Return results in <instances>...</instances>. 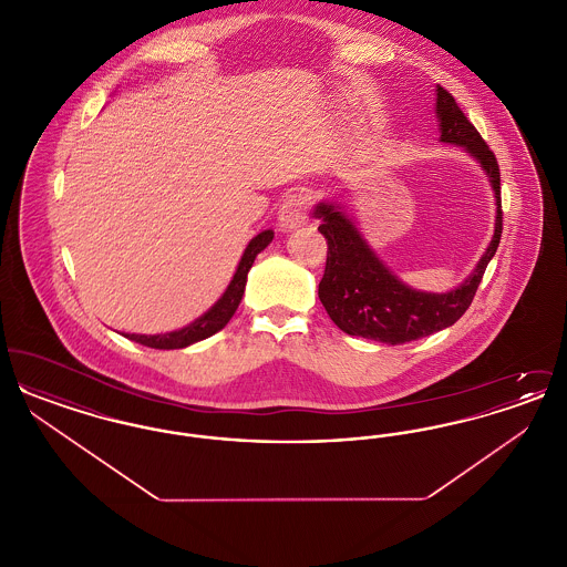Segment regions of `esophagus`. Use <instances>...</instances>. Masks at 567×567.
<instances>
[{"instance_id":"esophagus-1","label":"esophagus","mask_w":567,"mask_h":567,"mask_svg":"<svg viewBox=\"0 0 567 567\" xmlns=\"http://www.w3.org/2000/svg\"><path fill=\"white\" fill-rule=\"evenodd\" d=\"M308 208H310V197L303 190L291 193L282 199L278 208V223L285 231H291L301 227L308 220Z\"/></svg>"}]
</instances>
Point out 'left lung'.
<instances>
[{
	"label": "left lung",
	"mask_w": 567,
	"mask_h": 567,
	"mask_svg": "<svg viewBox=\"0 0 567 567\" xmlns=\"http://www.w3.org/2000/svg\"><path fill=\"white\" fill-rule=\"evenodd\" d=\"M435 116L440 140L463 146L488 176L495 193V234L474 271L449 293L416 291L389 270L365 243L340 204L319 202L312 215L321 218L319 231L327 240V264L319 282V299L329 319L349 336L382 344H405L457 323L470 308L488 261L502 240V187L499 165L485 140L458 109L455 97L435 89Z\"/></svg>",
	"instance_id": "1"
}]
</instances>
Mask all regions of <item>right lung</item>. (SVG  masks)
Here are the masks:
<instances>
[{"label": "right lung", "instance_id": "1", "mask_svg": "<svg viewBox=\"0 0 567 567\" xmlns=\"http://www.w3.org/2000/svg\"><path fill=\"white\" fill-rule=\"evenodd\" d=\"M274 231L266 229L261 234H257L244 250L243 259L238 264V270L234 274L229 287L225 289V293L216 301L215 306L204 312L199 319H195L193 323L169 331V333H157V336H142V333H125V338L134 340L142 347L148 349H159V351H172V349H185L199 340L210 338L216 331H220L225 324L229 323V319L234 317V312L238 310L240 301H243L244 287H246V276L248 270L255 264V257L271 243Z\"/></svg>", "mask_w": 567, "mask_h": 567}]
</instances>
